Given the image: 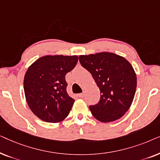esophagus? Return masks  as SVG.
Segmentation results:
<instances>
[{"mask_svg":"<svg viewBox=\"0 0 160 160\" xmlns=\"http://www.w3.org/2000/svg\"><path fill=\"white\" fill-rule=\"evenodd\" d=\"M84 93L78 94V97H79V98H84Z\"/></svg>","mask_w":160,"mask_h":160,"instance_id":"1","label":"esophagus"}]
</instances>
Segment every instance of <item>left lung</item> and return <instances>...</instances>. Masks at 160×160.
I'll list each match as a JSON object with an SVG mask.
<instances>
[{
    "label": "left lung",
    "mask_w": 160,
    "mask_h": 160,
    "mask_svg": "<svg viewBox=\"0 0 160 160\" xmlns=\"http://www.w3.org/2000/svg\"><path fill=\"white\" fill-rule=\"evenodd\" d=\"M79 61L100 89V101L89 106L94 117L111 122L123 117L136 90L137 76L132 65L123 57L106 52L80 55Z\"/></svg>",
    "instance_id": "left-lung-1"
}]
</instances>
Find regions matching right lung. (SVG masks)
I'll list each match as a JSON object with an SVG mask.
<instances>
[{
    "label": "right lung",
    "mask_w": 160,
    "mask_h": 160,
    "mask_svg": "<svg viewBox=\"0 0 160 160\" xmlns=\"http://www.w3.org/2000/svg\"><path fill=\"white\" fill-rule=\"evenodd\" d=\"M78 60L76 55H45L28 68L24 77L26 101L42 121L59 123L68 116L74 99L67 93L65 75Z\"/></svg>",
    "instance_id": "add662e5"
}]
</instances>
